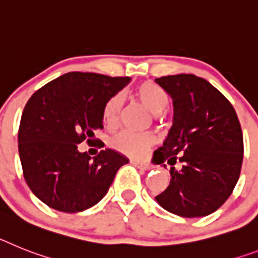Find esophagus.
Wrapping results in <instances>:
<instances>
[{"label":"esophagus","mask_w":258,"mask_h":258,"mask_svg":"<svg viewBox=\"0 0 258 258\" xmlns=\"http://www.w3.org/2000/svg\"><path fill=\"white\" fill-rule=\"evenodd\" d=\"M133 164L135 166H138V168H140V169H144V170H148L152 168V166L149 165L148 162L146 161H133Z\"/></svg>","instance_id":"34e87169"}]
</instances>
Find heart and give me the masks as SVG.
I'll use <instances>...</instances> for the list:
<instances>
[{
    "mask_svg": "<svg viewBox=\"0 0 258 258\" xmlns=\"http://www.w3.org/2000/svg\"><path fill=\"white\" fill-rule=\"evenodd\" d=\"M136 98L139 99L143 105L146 106L149 111L157 115L166 110L169 105V97L161 86L155 82H143L135 90ZM123 97L120 94H115L105 103L103 106V122L107 127L112 128L119 122V115L122 111ZM155 143V136L152 134H139L133 131H122L112 139V147L124 153V155L139 157L147 152V149Z\"/></svg>",
    "mask_w": 258,
    "mask_h": 258,
    "instance_id": "1",
    "label": "heart"
}]
</instances>
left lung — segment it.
I'll return each instance as SVG.
<instances>
[{"label":"left lung","instance_id":"obj_1","mask_svg":"<svg viewBox=\"0 0 258 258\" xmlns=\"http://www.w3.org/2000/svg\"><path fill=\"white\" fill-rule=\"evenodd\" d=\"M173 99V124L153 153L168 161L170 183L156 201L182 218L213 214L232 194L243 164L244 143L233 106L216 88L194 75L155 80ZM181 169L172 166L176 156ZM165 166V165H164Z\"/></svg>","mask_w":258,"mask_h":258}]
</instances>
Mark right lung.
<instances>
[{
  "label": "right lung",
  "instance_id": "right-lung-1",
  "mask_svg": "<svg viewBox=\"0 0 258 258\" xmlns=\"http://www.w3.org/2000/svg\"><path fill=\"white\" fill-rule=\"evenodd\" d=\"M130 77L69 72L45 84L26 103L18 131L23 177L43 203L61 213L88 210L106 196L128 162L112 149L92 157L79 151L103 128V106ZM101 146V143H99Z\"/></svg>",
  "mask_w": 258,
  "mask_h": 258
}]
</instances>
